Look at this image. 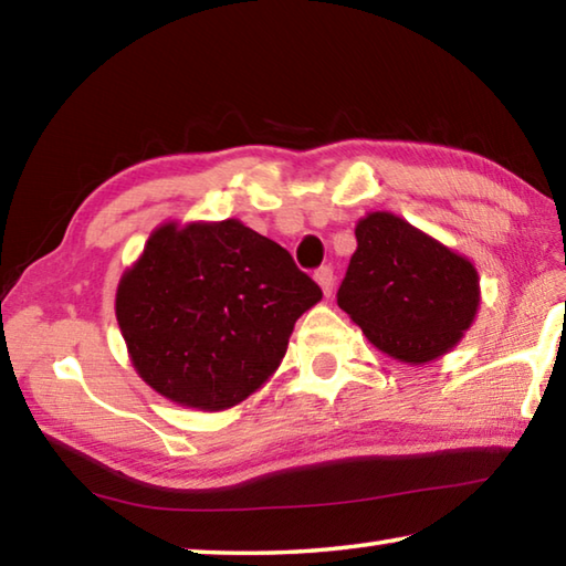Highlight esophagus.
I'll return each instance as SVG.
<instances>
[{
  "instance_id": "1",
  "label": "esophagus",
  "mask_w": 566,
  "mask_h": 566,
  "mask_svg": "<svg viewBox=\"0 0 566 566\" xmlns=\"http://www.w3.org/2000/svg\"><path fill=\"white\" fill-rule=\"evenodd\" d=\"M314 282L319 284V290L324 292V296H332L334 292V272L329 266H322V270L314 272Z\"/></svg>"
}]
</instances>
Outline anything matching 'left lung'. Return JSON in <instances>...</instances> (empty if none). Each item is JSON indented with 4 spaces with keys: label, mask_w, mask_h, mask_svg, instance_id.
<instances>
[{
    "label": "left lung",
    "mask_w": 566,
    "mask_h": 566,
    "mask_svg": "<svg viewBox=\"0 0 566 566\" xmlns=\"http://www.w3.org/2000/svg\"><path fill=\"white\" fill-rule=\"evenodd\" d=\"M337 304L379 352L429 364L452 352L482 302L472 260L391 212L364 214Z\"/></svg>",
    "instance_id": "8db88e82"
}]
</instances>
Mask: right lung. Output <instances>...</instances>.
<instances>
[{"label": "right lung", "instance_id": "right-lung-1", "mask_svg": "<svg viewBox=\"0 0 566 566\" xmlns=\"http://www.w3.org/2000/svg\"><path fill=\"white\" fill-rule=\"evenodd\" d=\"M322 290L286 249L239 219L159 224L117 284L114 312L145 385L222 411L260 391Z\"/></svg>", "mask_w": 566, "mask_h": 566}]
</instances>
